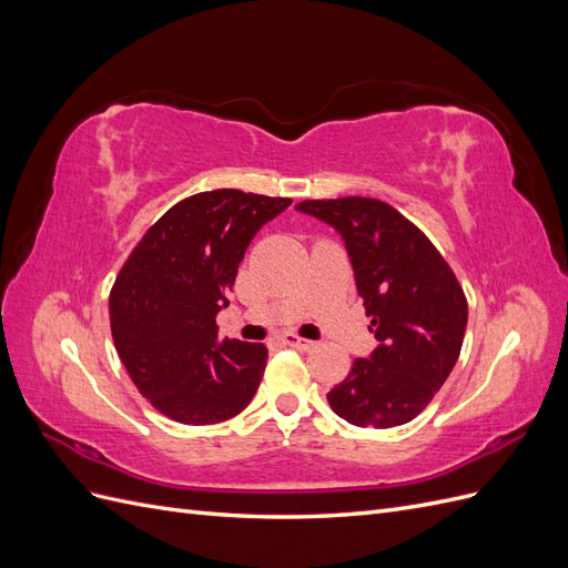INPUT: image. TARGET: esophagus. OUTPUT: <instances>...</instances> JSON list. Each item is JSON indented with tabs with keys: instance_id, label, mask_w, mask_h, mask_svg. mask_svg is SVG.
Instances as JSON below:
<instances>
[{
	"instance_id": "34e87169",
	"label": "esophagus",
	"mask_w": 568,
	"mask_h": 568,
	"mask_svg": "<svg viewBox=\"0 0 568 568\" xmlns=\"http://www.w3.org/2000/svg\"><path fill=\"white\" fill-rule=\"evenodd\" d=\"M282 341L286 343V346H291V348H296V351H313L317 343L315 341H307V338H301V336H296V334H284L282 336Z\"/></svg>"
}]
</instances>
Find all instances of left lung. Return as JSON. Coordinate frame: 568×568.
I'll return each mask as SVG.
<instances>
[{
    "instance_id": "1",
    "label": "left lung",
    "mask_w": 568,
    "mask_h": 568,
    "mask_svg": "<svg viewBox=\"0 0 568 568\" xmlns=\"http://www.w3.org/2000/svg\"><path fill=\"white\" fill-rule=\"evenodd\" d=\"M296 211L343 239L369 332L379 341L326 400L355 426L412 422L450 376L467 332V298L455 272L426 234L384 201H301Z\"/></svg>"
}]
</instances>
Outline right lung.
Masks as SVG:
<instances>
[{
	"instance_id": "add662e5",
	"label": "right lung",
	"mask_w": 568,
	"mask_h": 568,
	"mask_svg": "<svg viewBox=\"0 0 568 568\" xmlns=\"http://www.w3.org/2000/svg\"><path fill=\"white\" fill-rule=\"evenodd\" d=\"M291 199L215 189L175 203L120 270L109 298L111 334L134 386L180 424H217L261 386L263 343L217 338L239 263Z\"/></svg>"
}]
</instances>
